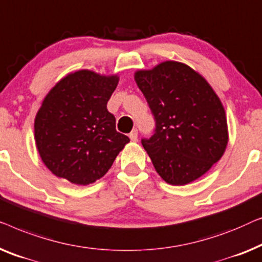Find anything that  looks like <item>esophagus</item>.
Wrapping results in <instances>:
<instances>
[{"label":"esophagus","instance_id":"esophagus-1","mask_svg":"<svg viewBox=\"0 0 262 262\" xmlns=\"http://www.w3.org/2000/svg\"><path fill=\"white\" fill-rule=\"evenodd\" d=\"M129 138H130V140H132L133 142L138 141V130H136V129L132 130V133L129 134Z\"/></svg>","mask_w":262,"mask_h":262}]
</instances>
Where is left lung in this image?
I'll return each mask as SVG.
<instances>
[{
	"label": "left lung",
	"mask_w": 262,
	"mask_h": 262,
	"mask_svg": "<svg viewBox=\"0 0 262 262\" xmlns=\"http://www.w3.org/2000/svg\"><path fill=\"white\" fill-rule=\"evenodd\" d=\"M156 120L141 143L156 171L171 185L200 178L222 158L228 126L222 102L203 76L178 61L134 75Z\"/></svg>",
	"instance_id": "8db88e82"
}]
</instances>
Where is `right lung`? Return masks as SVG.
Wrapping results in <instances>:
<instances>
[{
	"label": "right lung",
	"instance_id": "right-lung-1",
	"mask_svg": "<svg viewBox=\"0 0 262 262\" xmlns=\"http://www.w3.org/2000/svg\"><path fill=\"white\" fill-rule=\"evenodd\" d=\"M117 83V75L79 70L59 80L43 98L34 138L42 163L54 176L89 185L108 172L129 142L106 109Z\"/></svg>",
	"mask_w": 262,
	"mask_h": 262
}]
</instances>
